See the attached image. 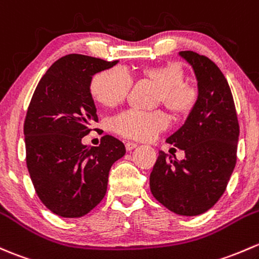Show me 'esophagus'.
Returning a JSON list of instances; mask_svg holds the SVG:
<instances>
[{"label": "esophagus", "instance_id": "34e87169", "mask_svg": "<svg viewBox=\"0 0 259 259\" xmlns=\"http://www.w3.org/2000/svg\"><path fill=\"white\" fill-rule=\"evenodd\" d=\"M138 146V144H135V143H132V141H127L126 144H125V149H126L127 151H130V150H133V149H135Z\"/></svg>", "mask_w": 259, "mask_h": 259}]
</instances>
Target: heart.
<instances>
[{
  "mask_svg": "<svg viewBox=\"0 0 259 259\" xmlns=\"http://www.w3.org/2000/svg\"><path fill=\"white\" fill-rule=\"evenodd\" d=\"M144 75L160 88V99L172 113L184 115L196 107L198 92L185 83V73L179 64H166L144 69ZM133 78L126 69L114 67L103 70L91 81L92 95L99 104L114 108L129 95ZM114 133L135 140H149L168 126L164 111H141L137 109L122 111L110 121Z\"/></svg>",
  "mask_w": 259,
  "mask_h": 259,
  "instance_id": "b5f03b06",
  "label": "heart"
}]
</instances>
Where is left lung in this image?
<instances>
[{"label": "left lung", "mask_w": 259, "mask_h": 259, "mask_svg": "<svg viewBox=\"0 0 259 259\" xmlns=\"http://www.w3.org/2000/svg\"><path fill=\"white\" fill-rule=\"evenodd\" d=\"M179 54L194 69L198 100L185 124L166 140L184 150L185 159L159 151L150 190L170 211L197 216L213 207L227 187L237 160L239 125L230 85L220 68L192 51Z\"/></svg>", "instance_id": "8db88e82"}]
</instances>
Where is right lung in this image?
Instances as JSON below:
<instances>
[{
	"instance_id": "add662e5",
	"label": "right lung",
	"mask_w": 259,
	"mask_h": 259,
	"mask_svg": "<svg viewBox=\"0 0 259 259\" xmlns=\"http://www.w3.org/2000/svg\"><path fill=\"white\" fill-rule=\"evenodd\" d=\"M118 61L68 54L40 78L27 109L23 133L26 162L36 194L53 213L81 217L104 198L111 165L125 146L110 135L99 146L81 139L98 122L92 77Z\"/></svg>"
}]
</instances>
